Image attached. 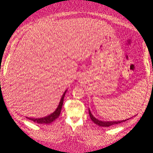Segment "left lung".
Segmentation results:
<instances>
[{"label":"left lung","instance_id":"obj_1","mask_svg":"<svg viewBox=\"0 0 153 153\" xmlns=\"http://www.w3.org/2000/svg\"><path fill=\"white\" fill-rule=\"evenodd\" d=\"M88 111H89V116H90L91 120H92L93 122H94L96 124H97V125L100 126V127H110V126H113V125H115V124H120V123H122V122H125V121L128 120V119H127V120L125 119V120L117 121V122H102V121L99 120V119L95 118L94 116L92 115V114L91 113V111L89 110V108H88Z\"/></svg>","mask_w":153,"mask_h":153}]
</instances>
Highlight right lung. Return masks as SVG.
Masks as SVG:
<instances>
[{
  "mask_svg": "<svg viewBox=\"0 0 153 153\" xmlns=\"http://www.w3.org/2000/svg\"><path fill=\"white\" fill-rule=\"evenodd\" d=\"M65 92H66V91H65ZM65 92L63 94L62 98H61L60 102H59V103L58 107H57V109L54 111L52 114L47 116V117H43V118H40V119H34V118H27V119H30V120L33 121L34 122L37 123V124H50V123H52L53 121L55 120V119L59 117V114H60L61 109H62V106L63 104V100H64Z\"/></svg>",
  "mask_w": 153,
  "mask_h": 153,
  "instance_id": "obj_1",
  "label": "right lung"
}]
</instances>
